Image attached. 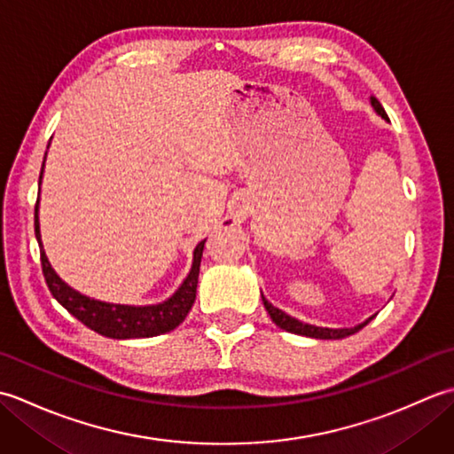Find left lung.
I'll list each match as a JSON object with an SVG mask.
<instances>
[{
  "label": "left lung",
  "instance_id": "1",
  "mask_svg": "<svg viewBox=\"0 0 454 454\" xmlns=\"http://www.w3.org/2000/svg\"><path fill=\"white\" fill-rule=\"evenodd\" d=\"M371 103H372V107L376 109V113H379L382 119H388V114H387V111H384V107H382L379 99L372 98ZM262 298H263V306H265L267 314L271 316V320L278 327H281V330H286V332H291V333H298V335H306V337H316V340H341V337L353 335V333H356L359 330H363V327L374 317L372 316L364 324L349 327V330H330V327H316V325H308L304 322H298L296 317H291L288 314H285L283 310H278V308H275L271 302H267L265 296H262Z\"/></svg>",
  "mask_w": 454,
  "mask_h": 454
}]
</instances>
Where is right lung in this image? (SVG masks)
Listing matches in <instances>:
<instances>
[{
	"mask_svg": "<svg viewBox=\"0 0 454 454\" xmlns=\"http://www.w3.org/2000/svg\"><path fill=\"white\" fill-rule=\"evenodd\" d=\"M44 168V161H43ZM43 179L38 177V183ZM35 234L38 247H41V265L44 281L51 288L52 296L60 302L67 312L78 317V320L88 325L90 330L98 332L105 337H113V340H134V337H153L160 333H166L176 330V327L185 320L189 310L192 308L197 296V283H199V271H200V257L205 242L195 247V257H192V267L189 277L183 281L177 288V293L166 302L156 306H122V304H107L93 301V298L83 296L75 293L74 288L67 286L60 277L54 273L46 259V254L41 242V230H38V200L35 205Z\"/></svg>",
	"mask_w": 454,
	"mask_h": 454,
	"instance_id": "obj_1",
	"label": "right lung"
}]
</instances>
